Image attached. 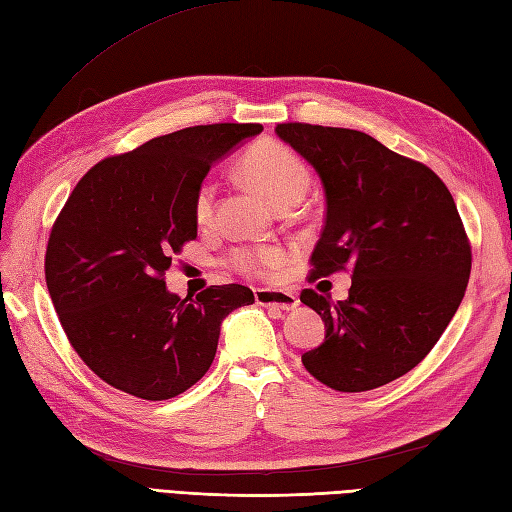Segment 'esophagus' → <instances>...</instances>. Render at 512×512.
<instances>
[{
  "mask_svg": "<svg viewBox=\"0 0 512 512\" xmlns=\"http://www.w3.org/2000/svg\"><path fill=\"white\" fill-rule=\"evenodd\" d=\"M255 300L261 307H274L281 311H292L298 307V296L292 292H283V290H266V287H259L255 290Z\"/></svg>",
  "mask_w": 512,
  "mask_h": 512,
  "instance_id": "obj_1",
  "label": "esophagus"
}]
</instances>
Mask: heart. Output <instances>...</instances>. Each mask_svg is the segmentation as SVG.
<instances>
[{"label": "heart", "instance_id": "1", "mask_svg": "<svg viewBox=\"0 0 512 512\" xmlns=\"http://www.w3.org/2000/svg\"><path fill=\"white\" fill-rule=\"evenodd\" d=\"M244 179L257 188L266 199L279 207L290 201H300L309 186L307 166L300 157L279 142L264 140L248 147L240 160ZM216 205V183L205 179L194 194V220L207 225L214 216ZM287 261V251L279 244L240 246L229 257L233 270L244 277H268L270 272L279 270Z\"/></svg>", "mask_w": 512, "mask_h": 512}]
</instances>
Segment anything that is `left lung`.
Instances as JSON below:
<instances>
[{
  "label": "left lung",
  "instance_id": "left-lung-1",
  "mask_svg": "<svg viewBox=\"0 0 512 512\" xmlns=\"http://www.w3.org/2000/svg\"><path fill=\"white\" fill-rule=\"evenodd\" d=\"M277 136L316 168L326 199L311 277L350 270L346 300L303 290L326 326L303 355L335 391H370L413 370L465 296L471 246L445 183L357 129L281 123Z\"/></svg>",
  "mask_w": 512,
  "mask_h": 512
}]
</instances>
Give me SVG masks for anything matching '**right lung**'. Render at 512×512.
Wrapping results in <instances>:
<instances>
[{
	"label": "right lung",
	"instance_id": "add662e5",
	"mask_svg": "<svg viewBox=\"0 0 512 512\" xmlns=\"http://www.w3.org/2000/svg\"><path fill=\"white\" fill-rule=\"evenodd\" d=\"M261 129L186 127L77 181L49 233L45 281L71 346L101 381L142 400L179 396L212 365L222 320L255 303L238 283L179 298L164 274L196 238L194 194L209 168Z\"/></svg>",
	"mask_w": 512,
	"mask_h": 512
}]
</instances>
